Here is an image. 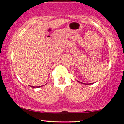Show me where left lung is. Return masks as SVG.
Returning <instances> with one entry per match:
<instances>
[{
  "instance_id": "8db88e82",
  "label": "left lung",
  "mask_w": 124,
  "mask_h": 124,
  "mask_svg": "<svg viewBox=\"0 0 124 124\" xmlns=\"http://www.w3.org/2000/svg\"><path fill=\"white\" fill-rule=\"evenodd\" d=\"M80 83H82V84H84L83 83H82V82H80ZM90 84H93V83H90Z\"/></svg>"
}]
</instances>
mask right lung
<instances>
[{"mask_svg": "<svg viewBox=\"0 0 124 124\" xmlns=\"http://www.w3.org/2000/svg\"><path fill=\"white\" fill-rule=\"evenodd\" d=\"M41 86H39V87H34V88H35V87H40Z\"/></svg>", "mask_w": 124, "mask_h": 124, "instance_id": "add662e5", "label": "right lung"}]
</instances>
